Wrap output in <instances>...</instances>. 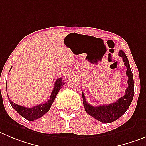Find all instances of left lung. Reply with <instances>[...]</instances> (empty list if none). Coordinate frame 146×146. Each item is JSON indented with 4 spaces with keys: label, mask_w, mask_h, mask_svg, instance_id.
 Here are the masks:
<instances>
[{
    "label": "left lung",
    "mask_w": 146,
    "mask_h": 146,
    "mask_svg": "<svg viewBox=\"0 0 146 146\" xmlns=\"http://www.w3.org/2000/svg\"><path fill=\"white\" fill-rule=\"evenodd\" d=\"M119 56L122 57L125 65L127 68L126 75L128 76V87L125 90V94L119 98L117 102L107 104L94 107L88 104L86 100L85 96L82 92L83 103L86 112L93 117L98 121L103 123H110L119 119L122 116L130 107L134 96V81L133 73L130 67V63L126 54L122 50L119 52Z\"/></svg>",
    "instance_id": "left-lung-1"
}]
</instances>
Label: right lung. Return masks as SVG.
<instances>
[{"label":"right lung","instance_id":"obj_1","mask_svg":"<svg viewBox=\"0 0 146 146\" xmlns=\"http://www.w3.org/2000/svg\"><path fill=\"white\" fill-rule=\"evenodd\" d=\"M64 84H65V83L62 82V78H58V79L56 80V81H55L54 88H53L52 92L49 100L47 101V102H46L45 103H42V104H39V105H36L35 106V107H22V106L19 105V104H15L13 102H11L10 99H9V102H10L11 107H13V108L14 109L21 117L25 118L27 120H35V119H39V118L42 117L44 114H46V113L50 110V107H51L52 104L53 102L54 101V99L56 97L58 92H59L60 89L62 88V86H63Z\"/></svg>","mask_w":146,"mask_h":146}]
</instances>
